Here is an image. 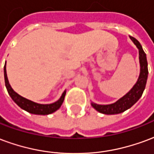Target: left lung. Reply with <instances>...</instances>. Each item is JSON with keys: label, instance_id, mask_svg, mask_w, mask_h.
<instances>
[{"label": "left lung", "instance_id": "obj_1", "mask_svg": "<svg viewBox=\"0 0 154 154\" xmlns=\"http://www.w3.org/2000/svg\"><path fill=\"white\" fill-rule=\"evenodd\" d=\"M130 38L139 49L140 63V76L138 79V81L136 82L134 87L131 88V90L115 103L109 104V105H98L96 103H92V106L94 109H96L97 112L103 113V114H106V115L118 114V113L123 112L125 110L129 109L140 99L146 86L148 74H149L146 54L143 51L140 42L131 36H130Z\"/></svg>", "mask_w": 154, "mask_h": 154}]
</instances>
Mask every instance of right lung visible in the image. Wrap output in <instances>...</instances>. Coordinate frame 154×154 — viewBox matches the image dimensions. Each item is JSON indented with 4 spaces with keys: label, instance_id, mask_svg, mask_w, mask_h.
Listing matches in <instances>:
<instances>
[{
    "label": "right lung",
    "instance_id": "1",
    "mask_svg": "<svg viewBox=\"0 0 154 154\" xmlns=\"http://www.w3.org/2000/svg\"><path fill=\"white\" fill-rule=\"evenodd\" d=\"M4 76H5V87L7 88L8 94H10L11 98L18 106L21 107L22 109L25 110L28 112L32 113V114H37V115H48V114H51V113L56 112L57 109H59L61 104L63 103L64 98L66 96V91L62 94V96L60 97V99L56 103H51V104H39V103H33L32 101L28 100L26 98L21 97L20 95H19L17 93H15L13 90V88H11V85L9 84V81H8L5 65L4 66Z\"/></svg>",
    "mask_w": 154,
    "mask_h": 154
}]
</instances>
